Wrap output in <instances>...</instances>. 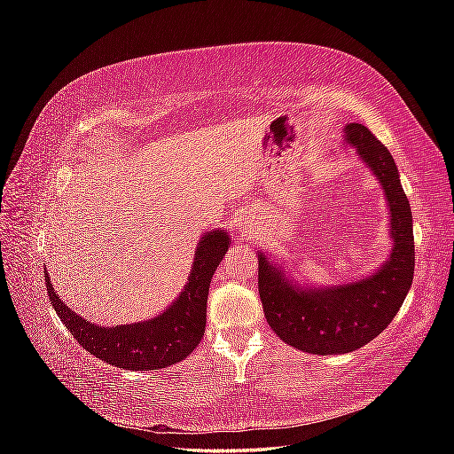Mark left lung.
<instances>
[{
	"label": "left lung",
	"instance_id": "8db88e82",
	"mask_svg": "<svg viewBox=\"0 0 454 454\" xmlns=\"http://www.w3.org/2000/svg\"><path fill=\"white\" fill-rule=\"evenodd\" d=\"M348 144L358 147L390 206L394 248L373 277L333 290H303L259 254V297L270 329L284 342L310 354H345L373 340L394 320L413 282L415 239L411 206L395 162L367 127L350 122Z\"/></svg>",
	"mask_w": 454,
	"mask_h": 454
}]
</instances>
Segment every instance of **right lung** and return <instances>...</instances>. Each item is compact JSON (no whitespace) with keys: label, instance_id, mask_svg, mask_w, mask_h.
Here are the masks:
<instances>
[{"label":"right lung","instance_id":"right-lung-1","mask_svg":"<svg viewBox=\"0 0 454 454\" xmlns=\"http://www.w3.org/2000/svg\"><path fill=\"white\" fill-rule=\"evenodd\" d=\"M229 248L223 231L206 232L197 246L193 270L182 295L153 320L130 325L102 327L81 318L67 309L45 274L47 294L59 318L70 329L81 347L109 365L151 371L168 367L197 348L206 329V301L212 274Z\"/></svg>","mask_w":454,"mask_h":454}]
</instances>
